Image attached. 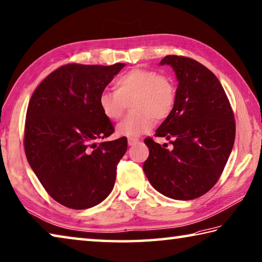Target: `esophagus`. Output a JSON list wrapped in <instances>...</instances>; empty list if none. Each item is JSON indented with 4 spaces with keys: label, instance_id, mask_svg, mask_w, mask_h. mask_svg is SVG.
Here are the masks:
<instances>
[{
    "label": "esophagus",
    "instance_id": "obj_1",
    "mask_svg": "<svg viewBox=\"0 0 262 262\" xmlns=\"http://www.w3.org/2000/svg\"><path fill=\"white\" fill-rule=\"evenodd\" d=\"M137 142H139V139H136V137H129V139H128V144L129 145H134Z\"/></svg>",
    "mask_w": 262,
    "mask_h": 262
}]
</instances>
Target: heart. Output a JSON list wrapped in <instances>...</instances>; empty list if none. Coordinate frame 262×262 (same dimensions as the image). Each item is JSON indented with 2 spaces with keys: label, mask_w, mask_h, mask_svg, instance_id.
<instances>
[{
  "label": "heart",
  "mask_w": 262,
  "mask_h": 262,
  "mask_svg": "<svg viewBox=\"0 0 262 262\" xmlns=\"http://www.w3.org/2000/svg\"><path fill=\"white\" fill-rule=\"evenodd\" d=\"M116 92L104 90L98 105L108 120H118L130 103L129 113L117 126L121 136L136 137L149 132L158 121L167 119L177 103L178 90L167 74L149 69H133L121 74L115 82Z\"/></svg>",
  "instance_id": "obj_1"
}]
</instances>
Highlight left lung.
<instances>
[{
    "mask_svg": "<svg viewBox=\"0 0 262 262\" xmlns=\"http://www.w3.org/2000/svg\"><path fill=\"white\" fill-rule=\"evenodd\" d=\"M179 80L174 110L156 130L173 145L146 137L149 157L143 170L157 191L178 201L205 194L217 182L235 142L234 112L219 79L189 57L168 55Z\"/></svg>",
    "mask_w": 262,
    "mask_h": 262,
    "instance_id": "8db88e82",
    "label": "left lung"
}]
</instances>
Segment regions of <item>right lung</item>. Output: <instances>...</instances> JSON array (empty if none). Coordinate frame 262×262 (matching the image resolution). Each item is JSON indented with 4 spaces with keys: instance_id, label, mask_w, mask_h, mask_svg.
Wrapping results in <instances>:
<instances>
[{
    "instance_id": "right-lung-1",
    "label": "right lung",
    "mask_w": 262,
    "mask_h": 262,
    "mask_svg": "<svg viewBox=\"0 0 262 262\" xmlns=\"http://www.w3.org/2000/svg\"><path fill=\"white\" fill-rule=\"evenodd\" d=\"M125 66L66 64L34 90L28 103L24 149L51 198L73 210L105 199L116 182L127 139L97 143L115 132L98 97Z\"/></svg>"
}]
</instances>
